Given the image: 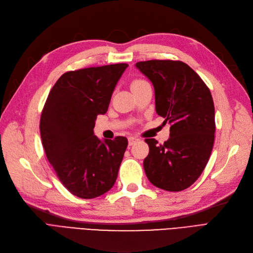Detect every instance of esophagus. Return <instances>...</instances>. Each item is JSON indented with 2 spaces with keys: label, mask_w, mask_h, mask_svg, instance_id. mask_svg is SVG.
<instances>
[{
  "label": "esophagus",
  "mask_w": 253,
  "mask_h": 253,
  "mask_svg": "<svg viewBox=\"0 0 253 253\" xmlns=\"http://www.w3.org/2000/svg\"><path fill=\"white\" fill-rule=\"evenodd\" d=\"M138 140L139 139L135 138V137H129V138H128V145H133L135 142H137Z\"/></svg>",
  "instance_id": "34e87169"
}]
</instances>
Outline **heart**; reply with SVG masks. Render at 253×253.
Returning <instances> with one entry per match:
<instances>
[{
	"label": "heart",
	"mask_w": 253,
	"mask_h": 253,
	"mask_svg": "<svg viewBox=\"0 0 253 253\" xmlns=\"http://www.w3.org/2000/svg\"><path fill=\"white\" fill-rule=\"evenodd\" d=\"M143 83H145V81L144 80H134L133 82H132V85H131V88L133 89L134 87H136V86H139V85H141V84H143Z\"/></svg>",
	"instance_id": "1"
}]
</instances>
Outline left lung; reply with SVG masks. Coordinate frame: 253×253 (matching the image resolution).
<instances>
[{
    "label": "left lung",
    "mask_w": 253,
    "mask_h": 253,
    "mask_svg": "<svg viewBox=\"0 0 253 253\" xmlns=\"http://www.w3.org/2000/svg\"><path fill=\"white\" fill-rule=\"evenodd\" d=\"M136 67L154 86L156 113L171 125L164 144L145 139L150 148L143 160L145 175L157 188L185 190L200 177L213 148L215 113L210 89L181 61H142Z\"/></svg>",
    "instance_id": "left-lung-1"
}]
</instances>
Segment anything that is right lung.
I'll return each instance as SVG.
<instances>
[{
	"instance_id": "1",
	"label": "right lung",
	"mask_w": 253,
	"mask_h": 253,
	"mask_svg": "<svg viewBox=\"0 0 253 253\" xmlns=\"http://www.w3.org/2000/svg\"><path fill=\"white\" fill-rule=\"evenodd\" d=\"M126 63L67 72L49 91L40 120L45 154L70 192L90 200L116 181L127 147L126 137L100 140L94 135L99 114H105Z\"/></svg>"
}]
</instances>
